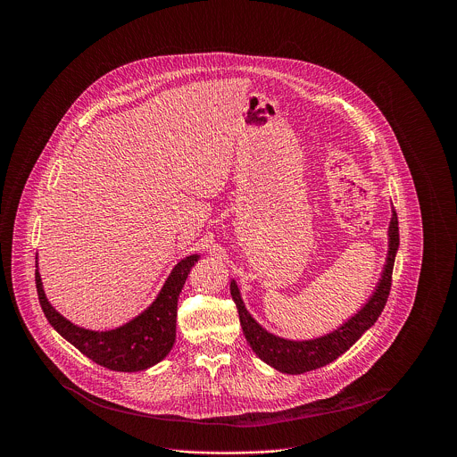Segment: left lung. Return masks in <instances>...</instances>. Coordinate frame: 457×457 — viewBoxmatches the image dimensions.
I'll use <instances>...</instances> for the list:
<instances>
[{
    "label": "left lung",
    "instance_id": "left-lung-1",
    "mask_svg": "<svg viewBox=\"0 0 457 457\" xmlns=\"http://www.w3.org/2000/svg\"><path fill=\"white\" fill-rule=\"evenodd\" d=\"M400 245V228H398V215L396 210H393V219H390L388 226V256L386 264L381 275V280L370 296V300L363 305L358 314H354L351 320H347L342 328H338L335 333L321 337L316 340H305V342H293L278 338L251 318V314L245 311L244 302L240 298V291L235 282H231V296L238 309V318L242 331L245 335L247 344L254 351V354L264 360L268 365L275 367L280 372L287 374H303L314 369H320L335 361L338 356H342L353 344L360 340V337L374 325L378 316L381 314L390 286H393V270H395V258Z\"/></svg>",
    "mask_w": 457,
    "mask_h": 457
}]
</instances>
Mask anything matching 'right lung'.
Masks as SVG:
<instances>
[{"instance_id":"add662e5","label":"right lung","mask_w":457,"mask_h":457,"mask_svg":"<svg viewBox=\"0 0 457 457\" xmlns=\"http://www.w3.org/2000/svg\"><path fill=\"white\" fill-rule=\"evenodd\" d=\"M197 260L199 254L180 260L168 277L157 300L143 314L113 331H88L62 318L48 303L41 286V277L36 271L39 303L52 328L97 365L119 372L145 370L164 360L175 344L177 300Z\"/></svg>"}]
</instances>
